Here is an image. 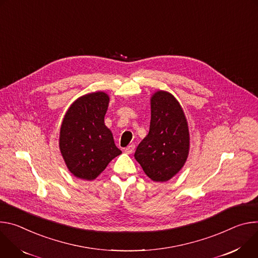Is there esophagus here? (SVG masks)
<instances>
[{
    "label": "esophagus",
    "mask_w": 258,
    "mask_h": 258,
    "mask_svg": "<svg viewBox=\"0 0 258 258\" xmlns=\"http://www.w3.org/2000/svg\"><path fill=\"white\" fill-rule=\"evenodd\" d=\"M134 150H135V146H134V145H130V146H128V147L125 149V153L128 154V155H130V154H132V153L134 152Z\"/></svg>",
    "instance_id": "34e87169"
}]
</instances>
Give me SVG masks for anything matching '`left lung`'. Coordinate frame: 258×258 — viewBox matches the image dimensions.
I'll list each match as a JSON object with an SVG mask.
<instances>
[{
	"label": "left lung",
	"instance_id": "obj_1",
	"mask_svg": "<svg viewBox=\"0 0 258 258\" xmlns=\"http://www.w3.org/2000/svg\"><path fill=\"white\" fill-rule=\"evenodd\" d=\"M189 151L185 114L176 98L157 91L151 98L149 134L138 145L134 157L154 181L172 178L183 167Z\"/></svg>",
	"mask_w": 258,
	"mask_h": 258
}]
</instances>
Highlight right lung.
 Listing matches in <instances>:
<instances>
[{
  "label": "right lung",
  "instance_id": "add662e5",
  "mask_svg": "<svg viewBox=\"0 0 258 258\" xmlns=\"http://www.w3.org/2000/svg\"><path fill=\"white\" fill-rule=\"evenodd\" d=\"M109 97L94 92L78 98L63 118L59 149L67 167L78 178L95 179L121 151L104 125Z\"/></svg>",
  "mask_w": 258,
  "mask_h": 258
}]
</instances>
